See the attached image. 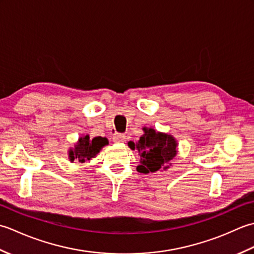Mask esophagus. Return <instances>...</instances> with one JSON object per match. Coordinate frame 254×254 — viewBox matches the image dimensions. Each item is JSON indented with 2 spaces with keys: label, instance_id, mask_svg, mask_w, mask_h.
<instances>
[{
  "label": "esophagus",
  "instance_id": "esophagus-1",
  "mask_svg": "<svg viewBox=\"0 0 254 254\" xmlns=\"http://www.w3.org/2000/svg\"><path fill=\"white\" fill-rule=\"evenodd\" d=\"M126 139H127V136L124 135V134H121V133H116L115 135H113V142H116V143L124 142Z\"/></svg>",
  "mask_w": 254,
  "mask_h": 254
}]
</instances>
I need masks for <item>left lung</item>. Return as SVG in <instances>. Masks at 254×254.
Here are the masks:
<instances>
[{
	"mask_svg": "<svg viewBox=\"0 0 254 254\" xmlns=\"http://www.w3.org/2000/svg\"><path fill=\"white\" fill-rule=\"evenodd\" d=\"M143 130L144 134L137 143H128L130 148L138 150L141 157L137 171L146 175L161 168L166 169V166L177 155L176 139L171 135L156 132L154 128L144 127Z\"/></svg>",
	"mask_w": 254,
	"mask_h": 254,
	"instance_id": "obj_1",
	"label": "left lung"
}]
</instances>
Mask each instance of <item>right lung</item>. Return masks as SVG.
<instances>
[{
  "label": "right lung",
  "instance_id": "1",
  "mask_svg": "<svg viewBox=\"0 0 254 254\" xmlns=\"http://www.w3.org/2000/svg\"><path fill=\"white\" fill-rule=\"evenodd\" d=\"M108 144L106 137L97 136L90 139L88 135L80 137L78 143L75 145V148L69 150V159L74 161L77 159L79 163H85L86 160H90L100 152V149Z\"/></svg>",
  "mask_w": 254,
  "mask_h": 254
}]
</instances>
